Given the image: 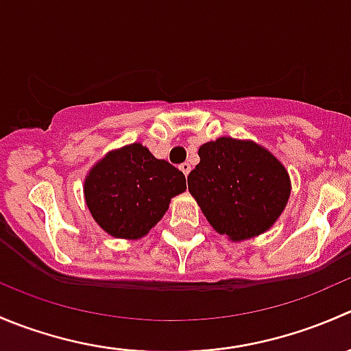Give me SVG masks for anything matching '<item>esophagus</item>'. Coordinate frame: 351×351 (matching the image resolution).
I'll use <instances>...</instances> for the list:
<instances>
[{
	"instance_id": "1",
	"label": "esophagus",
	"mask_w": 351,
	"mask_h": 351,
	"mask_svg": "<svg viewBox=\"0 0 351 351\" xmlns=\"http://www.w3.org/2000/svg\"><path fill=\"white\" fill-rule=\"evenodd\" d=\"M180 169H182V171H183V175L189 176V173H190V169H192V166H190L189 162H183V165H180Z\"/></svg>"
}]
</instances>
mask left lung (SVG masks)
<instances>
[{"label": "left lung", "instance_id": "1", "mask_svg": "<svg viewBox=\"0 0 351 351\" xmlns=\"http://www.w3.org/2000/svg\"><path fill=\"white\" fill-rule=\"evenodd\" d=\"M198 156L189 190L219 234L243 241L274 226L290 197V178L270 151L219 137L200 146Z\"/></svg>", "mask_w": 351, "mask_h": 351}]
</instances>
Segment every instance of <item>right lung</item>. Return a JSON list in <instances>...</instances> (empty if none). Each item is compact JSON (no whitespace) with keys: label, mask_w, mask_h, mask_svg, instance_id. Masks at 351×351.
<instances>
[{"label":"right lung","mask_w":351,"mask_h":351,"mask_svg":"<svg viewBox=\"0 0 351 351\" xmlns=\"http://www.w3.org/2000/svg\"><path fill=\"white\" fill-rule=\"evenodd\" d=\"M185 190V175L139 143L108 153L84 180V198L97 224L122 239L146 236L169 200Z\"/></svg>","instance_id":"add662e5"}]
</instances>
